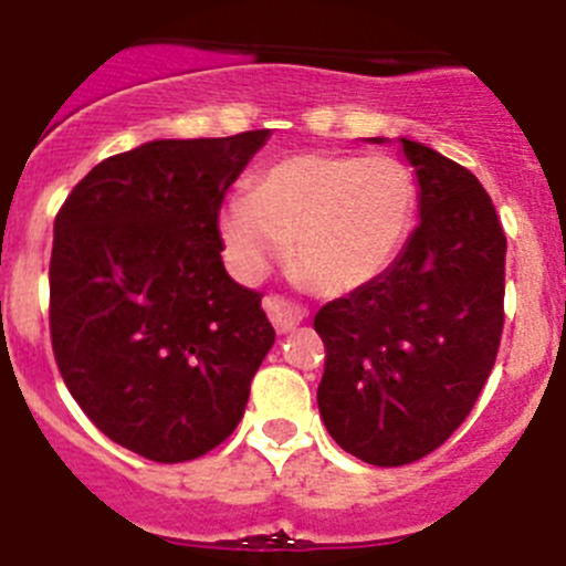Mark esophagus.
Segmentation results:
<instances>
[{"label": "esophagus", "instance_id": "obj_1", "mask_svg": "<svg viewBox=\"0 0 566 566\" xmlns=\"http://www.w3.org/2000/svg\"><path fill=\"white\" fill-rule=\"evenodd\" d=\"M264 311L270 316V322L275 324L277 333H291L302 318L307 316V311L302 305H294V302L283 300V296H266Z\"/></svg>", "mask_w": 566, "mask_h": 566}]
</instances>
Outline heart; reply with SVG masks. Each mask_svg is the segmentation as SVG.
<instances>
[{
  "mask_svg": "<svg viewBox=\"0 0 566 566\" xmlns=\"http://www.w3.org/2000/svg\"><path fill=\"white\" fill-rule=\"evenodd\" d=\"M412 172L385 154H296L228 198L220 237L233 275L255 281L289 253L322 294H346L382 275L416 220Z\"/></svg>",
  "mask_w": 566,
  "mask_h": 566,
  "instance_id": "obj_1",
  "label": "heart"
}]
</instances>
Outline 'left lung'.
Masks as SVG:
<instances>
[{
  "instance_id": "8db88e82",
  "label": "left lung",
  "mask_w": 566,
  "mask_h": 566,
  "mask_svg": "<svg viewBox=\"0 0 566 566\" xmlns=\"http://www.w3.org/2000/svg\"><path fill=\"white\" fill-rule=\"evenodd\" d=\"M399 145L416 167L421 222L382 275L313 318L327 349L316 394L324 427L379 468L410 465L457 432L503 329L506 237L490 195L429 145Z\"/></svg>"
}]
</instances>
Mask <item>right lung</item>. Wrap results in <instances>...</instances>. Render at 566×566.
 Wrapping results in <instances>:
<instances>
[{
  "label": "right lung",
  "instance_id": "right-lung-1",
  "mask_svg": "<svg viewBox=\"0 0 566 566\" xmlns=\"http://www.w3.org/2000/svg\"><path fill=\"white\" fill-rule=\"evenodd\" d=\"M270 128L154 139L95 165L54 220L49 324L76 405L123 449L187 462L242 421L275 344L217 220Z\"/></svg>",
  "mask_w": 566,
  "mask_h": 566
}]
</instances>
